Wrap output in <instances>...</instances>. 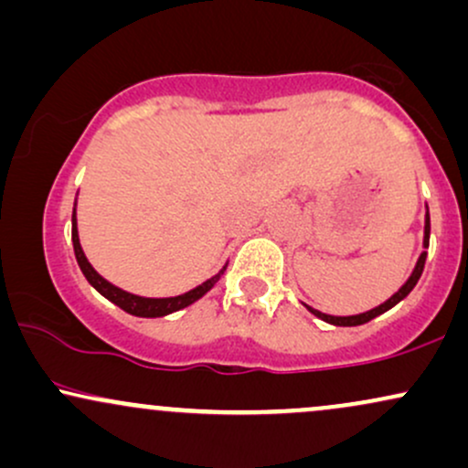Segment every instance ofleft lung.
Listing matches in <instances>:
<instances>
[{
	"label": "left lung",
	"mask_w": 468,
	"mask_h": 468,
	"mask_svg": "<svg viewBox=\"0 0 468 468\" xmlns=\"http://www.w3.org/2000/svg\"><path fill=\"white\" fill-rule=\"evenodd\" d=\"M429 233H431V219H429V208H427V216H424V239H422V246H424V250L420 252V257H418V261H416V268H413L411 277L407 279V282L402 283V288L399 290V292H396V294H391V297H389L388 302H385V303L376 305V308L367 310V313H361V314H352V316H332V314L319 313V310L310 308V305H305V308H308L310 313H313L314 316H319L321 321H325V324H332V325H346V327H350V325H363V324H367V321L376 319V316H378V314L388 313V310L394 308L396 303H400L402 299H405L407 294L411 292L413 286H416V283H418V279H420L422 271H424V261H427Z\"/></svg>",
	"instance_id": "1"
}]
</instances>
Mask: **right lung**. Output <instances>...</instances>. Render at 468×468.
I'll return each mask as SVG.
<instances>
[{"mask_svg":"<svg viewBox=\"0 0 468 468\" xmlns=\"http://www.w3.org/2000/svg\"><path fill=\"white\" fill-rule=\"evenodd\" d=\"M72 244H74V255H77V261L80 266V272H83L85 279H88L92 286L99 290L101 294H103L105 299H110L112 303H116L118 308H122L125 313H130L133 316H147V319H155V316H166L171 313H178V310L186 308V305H191L193 302H197V299L204 297V294L208 292L216 283L219 282V277L224 275V271H227V266L222 268V271L218 272V275H213L211 279H207V282L200 283L197 288L189 290V292L185 294H178V297H165V299H152V297H138V294H132V292H125V290H121L114 283H110L107 279H103L99 275V272L94 271L92 264L88 261V257H85L83 249H80V241H79V230H77V208H74L72 213Z\"/></svg>","mask_w":468,"mask_h":468,"instance_id":"1","label":"right lung"}]
</instances>
